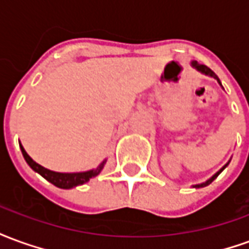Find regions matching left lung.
Returning <instances> with one entry per match:
<instances>
[{
    "instance_id": "obj_1",
    "label": "left lung",
    "mask_w": 249,
    "mask_h": 249,
    "mask_svg": "<svg viewBox=\"0 0 249 249\" xmlns=\"http://www.w3.org/2000/svg\"><path fill=\"white\" fill-rule=\"evenodd\" d=\"M192 65L195 66V68H196L197 71H201V73H204V74H208V76H211V77H213V78H216V80H217V82H219V84H220L219 77L216 76V74H214L213 71H211V69H209L208 66H207V65H201V64H198L197 61H193V62H192ZM225 167H227V165H225ZM225 167H224V168H225ZM224 168H223V169H224ZM223 169H221V171H223ZM221 171H220V172H221ZM220 172L216 173V175H214L213 178H209V180H208V181H207V183L198 184V185H195V187H196V188H200V187H205V185H208V184L212 183V181H213L214 178H217V176H219Z\"/></svg>"
}]
</instances>
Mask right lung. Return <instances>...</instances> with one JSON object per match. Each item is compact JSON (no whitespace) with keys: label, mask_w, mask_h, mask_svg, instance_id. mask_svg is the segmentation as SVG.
Here are the masks:
<instances>
[{"label":"right lung","mask_w":249,"mask_h":249,"mask_svg":"<svg viewBox=\"0 0 249 249\" xmlns=\"http://www.w3.org/2000/svg\"><path fill=\"white\" fill-rule=\"evenodd\" d=\"M21 146V152L24 155V159L26 160V162L29 164V167L36 171L37 173H40L41 176L44 178H46L49 183H52L53 185H56L58 188H62V189H71L73 187H77V185H81V184L87 183L90 178L97 176L98 173L101 172V169L105 165V161H103L98 168L96 169H92V171H88V172H80V173H58L53 172V171H49L46 168L41 167L40 164H37L36 161L32 160V157L25 152V149Z\"/></svg>","instance_id":"right-lung-1"}]
</instances>
